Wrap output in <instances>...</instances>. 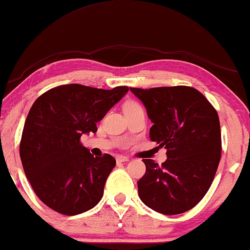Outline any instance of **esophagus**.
Instances as JSON below:
<instances>
[{
	"label": "esophagus",
	"instance_id": "esophagus-1",
	"mask_svg": "<svg viewBox=\"0 0 250 250\" xmlns=\"http://www.w3.org/2000/svg\"><path fill=\"white\" fill-rule=\"evenodd\" d=\"M129 158L126 157V156H118L117 157V162L118 163H125V162H128Z\"/></svg>",
	"mask_w": 250,
	"mask_h": 250
}]
</instances>
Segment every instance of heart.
<instances>
[{
    "label": "heart",
    "instance_id": "heart-1",
    "mask_svg": "<svg viewBox=\"0 0 250 250\" xmlns=\"http://www.w3.org/2000/svg\"><path fill=\"white\" fill-rule=\"evenodd\" d=\"M128 106H139V105H138V104H135V103H131V104H129Z\"/></svg>",
    "mask_w": 250,
    "mask_h": 250
}]
</instances>
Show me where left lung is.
<instances>
[{"instance_id": "1", "label": "left lung", "mask_w": 250, "mask_h": 250, "mask_svg": "<svg viewBox=\"0 0 250 250\" xmlns=\"http://www.w3.org/2000/svg\"><path fill=\"white\" fill-rule=\"evenodd\" d=\"M130 91L143 102L152 122L151 141L167 149L162 166L144 159L146 173L138 181V194L159 213H184L207 194L218 169L221 131L217 111L193 87Z\"/></svg>"}]
</instances>
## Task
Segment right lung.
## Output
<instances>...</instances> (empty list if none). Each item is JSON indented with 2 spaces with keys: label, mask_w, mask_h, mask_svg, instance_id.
Here are the masks:
<instances>
[{
  "label": "right lung",
  "mask_w": 250,
  "mask_h": 250,
  "mask_svg": "<svg viewBox=\"0 0 250 250\" xmlns=\"http://www.w3.org/2000/svg\"><path fill=\"white\" fill-rule=\"evenodd\" d=\"M128 86L102 89L80 84L51 88L36 100L24 122L20 157L33 191L58 213L75 215L101 201L115 166L109 154L94 157L81 137L128 93Z\"/></svg>",
  "instance_id": "add662e5"
}]
</instances>
